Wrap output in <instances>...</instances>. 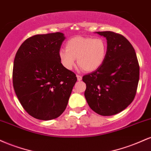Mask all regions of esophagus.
I'll return each instance as SVG.
<instances>
[{
	"mask_svg": "<svg viewBox=\"0 0 151 151\" xmlns=\"http://www.w3.org/2000/svg\"><path fill=\"white\" fill-rule=\"evenodd\" d=\"M76 77H77V79H78V81H81V80H82V76H81V75H77L76 76Z\"/></svg>",
	"mask_w": 151,
	"mask_h": 151,
	"instance_id": "esophagus-1",
	"label": "esophagus"
}]
</instances>
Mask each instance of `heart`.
<instances>
[{
    "label": "heart",
    "instance_id": "1",
    "mask_svg": "<svg viewBox=\"0 0 151 151\" xmlns=\"http://www.w3.org/2000/svg\"><path fill=\"white\" fill-rule=\"evenodd\" d=\"M107 54V43L104 39L78 36L66 42L65 49L59 51V58L68 70L73 68L77 58L80 68L86 72H93L103 64Z\"/></svg>",
    "mask_w": 151,
    "mask_h": 151
}]
</instances>
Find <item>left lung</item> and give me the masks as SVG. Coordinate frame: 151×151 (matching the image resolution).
<instances>
[{
	"label": "left lung",
	"mask_w": 151,
	"mask_h": 151,
	"mask_svg": "<svg viewBox=\"0 0 151 151\" xmlns=\"http://www.w3.org/2000/svg\"><path fill=\"white\" fill-rule=\"evenodd\" d=\"M107 40L105 61L85 75V97L88 105L102 116L121 112L134 100L139 81V64L132 44L120 34L97 32Z\"/></svg>",
	"instance_id": "1"
}]
</instances>
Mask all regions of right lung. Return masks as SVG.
I'll list each match as a JSON object with an SVG mask.
<instances>
[{"mask_svg":"<svg viewBox=\"0 0 151 151\" xmlns=\"http://www.w3.org/2000/svg\"><path fill=\"white\" fill-rule=\"evenodd\" d=\"M64 40L61 32L37 35L27 39L16 53L14 90L24 110L37 119L58 117L77 81L76 74L61 63L59 51Z\"/></svg>","mask_w":151,"mask_h":151,"instance_id":"add662e5","label":"right lung"}]
</instances>
